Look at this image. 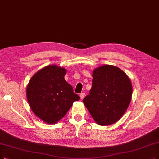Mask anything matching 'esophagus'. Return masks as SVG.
<instances>
[{"label": "esophagus", "instance_id": "34e87169", "mask_svg": "<svg viewBox=\"0 0 159 159\" xmlns=\"http://www.w3.org/2000/svg\"><path fill=\"white\" fill-rule=\"evenodd\" d=\"M85 94L84 93H82L80 94V98H81V99H83L85 97Z\"/></svg>", "mask_w": 159, "mask_h": 159}]
</instances>
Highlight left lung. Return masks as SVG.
I'll return each mask as SVG.
<instances>
[{"label": "left lung", "instance_id": "8db88e82", "mask_svg": "<svg viewBox=\"0 0 159 159\" xmlns=\"http://www.w3.org/2000/svg\"><path fill=\"white\" fill-rule=\"evenodd\" d=\"M131 81L123 70L112 65H103L93 71L89 94L83 102L98 125L115 123L123 116L130 103Z\"/></svg>", "mask_w": 159, "mask_h": 159}]
</instances>
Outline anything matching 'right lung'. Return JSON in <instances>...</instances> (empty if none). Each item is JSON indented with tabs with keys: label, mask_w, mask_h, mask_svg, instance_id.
Here are the masks:
<instances>
[{
	"label": "right lung",
	"mask_w": 159,
	"mask_h": 159,
	"mask_svg": "<svg viewBox=\"0 0 159 159\" xmlns=\"http://www.w3.org/2000/svg\"><path fill=\"white\" fill-rule=\"evenodd\" d=\"M66 70L53 65L44 67L32 77L27 87L29 104L35 115L48 124L57 123L74 101L80 97L65 80Z\"/></svg>",
	"instance_id": "add662e5"
}]
</instances>
